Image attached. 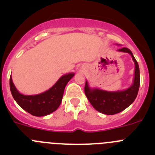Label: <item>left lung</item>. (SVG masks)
<instances>
[{
	"instance_id": "left-lung-1",
	"label": "left lung",
	"mask_w": 155,
	"mask_h": 155,
	"mask_svg": "<svg viewBox=\"0 0 155 155\" xmlns=\"http://www.w3.org/2000/svg\"><path fill=\"white\" fill-rule=\"evenodd\" d=\"M117 51L128 53L134 63L133 83L129 88L121 91L108 92L98 88H90L87 80L85 85V94L95 110L105 115H115L125 110L136 99L140 86V71L138 62L129 49L123 47Z\"/></svg>"
}]
</instances>
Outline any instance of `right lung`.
<instances>
[{"label": "right lung", "mask_w": 155, "mask_h": 155, "mask_svg": "<svg viewBox=\"0 0 155 155\" xmlns=\"http://www.w3.org/2000/svg\"><path fill=\"white\" fill-rule=\"evenodd\" d=\"M74 75L73 73L63 75L50 89L40 94L30 95L19 92L11 76V92L14 100L24 110L34 116H45L55 112L59 108L63 99L65 87Z\"/></svg>", "instance_id": "add662e5"}]
</instances>
